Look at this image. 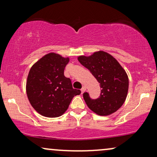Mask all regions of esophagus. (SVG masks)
<instances>
[{
  "instance_id": "obj_1",
  "label": "esophagus",
  "mask_w": 157,
  "mask_h": 157,
  "mask_svg": "<svg viewBox=\"0 0 157 157\" xmlns=\"http://www.w3.org/2000/svg\"><path fill=\"white\" fill-rule=\"evenodd\" d=\"M86 88L85 87V86H83V87L82 88V89H80V91H81V93H83V92H85V91H86Z\"/></svg>"
}]
</instances>
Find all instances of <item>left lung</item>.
I'll list each match as a JSON object with an SVG mask.
<instances>
[{
    "label": "left lung",
    "mask_w": 157,
    "mask_h": 157,
    "mask_svg": "<svg viewBox=\"0 0 157 157\" xmlns=\"http://www.w3.org/2000/svg\"><path fill=\"white\" fill-rule=\"evenodd\" d=\"M77 59L92 74L101 88L97 99H91L89 93H83L88 107L100 116L117 111L125 102L128 91V77L118 61L103 51L94 52L89 57L80 56Z\"/></svg>",
    "instance_id": "obj_1"
}]
</instances>
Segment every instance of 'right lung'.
Here are the masks:
<instances>
[{
	"mask_svg": "<svg viewBox=\"0 0 157 157\" xmlns=\"http://www.w3.org/2000/svg\"><path fill=\"white\" fill-rule=\"evenodd\" d=\"M69 58L49 53L32 66L26 81V94L32 107L46 117H60L68 109L73 97L80 90L73 89L64 76Z\"/></svg>",
	"mask_w": 157,
	"mask_h": 157,
	"instance_id": "obj_1",
	"label": "right lung"
}]
</instances>
